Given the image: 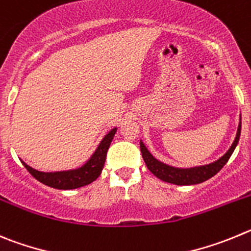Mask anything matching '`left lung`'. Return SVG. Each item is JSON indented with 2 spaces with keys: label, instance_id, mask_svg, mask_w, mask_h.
Wrapping results in <instances>:
<instances>
[{
  "label": "left lung",
  "instance_id": "8db88e82",
  "mask_svg": "<svg viewBox=\"0 0 251 251\" xmlns=\"http://www.w3.org/2000/svg\"><path fill=\"white\" fill-rule=\"evenodd\" d=\"M240 130H241V123L239 124L238 134H236L235 140L232 142L231 148L229 149L224 156L219 159L218 161L213 162V164L205 165V166H200V168H193V169H176L168 166V165L162 164V162L157 161L155 157L151 155L145 148V145L140 142V150H141L142 157L145 161L146 166L149 170L153 174V175L159 177L160 180L170 184L175 185H194L200 184V182L206 181L207 179L213 177L214 175L219 173L221 169L224 168V165L229 161L231 153L235 150L236 145L239 142V137H240Z\"/></svg>",
  "mask_w": 251,
  "mask_h": 251
}]
</instances>
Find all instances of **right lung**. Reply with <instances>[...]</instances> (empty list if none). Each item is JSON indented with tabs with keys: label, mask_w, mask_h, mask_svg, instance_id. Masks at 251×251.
I'll return each instance as SVG.
<instances>
[{
	"label": "right lung",
	"mask_w": 251,
	"mask_h": 251,
	"mask_svg": "<svg viewBox=\"0 0 251 251\" xmlns=\"http://www.w3.org/2000/svg\"><path fill=\"white\" fill-rule=\"evenodd\" d=\"M115 132H116V128H112L109 134L103 137V140L100 142V145L96 149L91 159L83 166H81L80 169L70 171H60V173H41V171L30 168L28 165L24 162L25 168L36 180L50 187L58 189V190H70V189H77V187L89 185L98 179L101 171H102L107 150H109L110 144L114 139Z\"/></svg>",
	"instance_id": "obj_1"
}]
</instances>
